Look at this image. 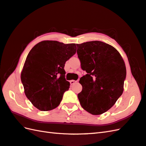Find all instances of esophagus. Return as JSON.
Wrapping results in <instances>:
<instances>
[{
  "label": "esophagus",
  "instance_id": "obj_1",
  "mask_svg": "<svg viewBox=\"0 0 146 146\" xmlns=\"http://www.w3.org/2000/svg\"><path fill=\"white\" fill-rule=\"evenodd\" d=\"M77 82V81H75V80H71V81H70V84L71 85H73V84H75Z\"/></svg>",
  "mask_w": 146,
  "mask_h": 146
}]
</instances>
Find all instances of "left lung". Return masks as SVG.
I'll list each match as a JSON object with an SVG mask.
<instances>
[{
    "instance_id": "left-lung-1",
    "label": "left lung",
    "mask_w": 146,
    "mask_h": 146,
    "mask_svg": "<svg viewBox=\"0 0 146 146\" xmlns=\"http://www.w3.org/2000/svg\"><path fill=\"white\" fill-rule=\"evenodd\" d=\"M81 68V92L78 94L81 106L93 115L103 114L116 103L123 93L126 68L119 52L100 41L76 44Z\"/></svg>"
}]
</instances>
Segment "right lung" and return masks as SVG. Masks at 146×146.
Returning a JSON list of instances; mask_svg holds the SVG:
<instances>
[{
  "instance_id": "right-lung-1",
  "label": "right lung",
  "mask_w": 146,
  "mask_h": 146,
  "mask_svg": "<svg viewBox=\"0 0 146 146\" xmlns=\"http://www.w3.org/2000/svg\"><path fill=\"white\" fill-rule=\"evenodd\" d=\"M76 49L75 43L45 40L30 51L20 78L27 98L38 110L47 111L59 106L70 85L64 66Z\"/></svg>"
}]
</instances>
